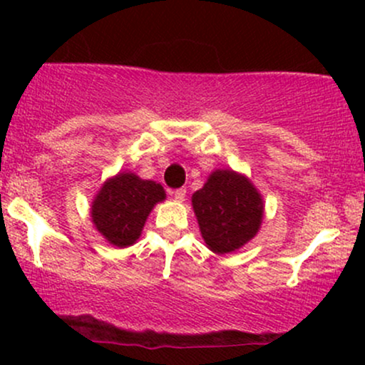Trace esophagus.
I'll return each mask as SVG.
<instances>
[{"mask_svg": "<svg viewBox=\"0 0 365 365\" xmlns=\"http://www.w3.org/2000/svg\"><path fill=\"white\" fill-rule=\"evenodd\" d=\"M171 194H173V197H175V199L178 200V202H182V200L185 199L187 188H177V190H175V192H171Z\"/></svg>", "mask_w": 365, "mask_h": 365, "instance_id": "esophagus-1", "label": "esophagus"}]
</instances>
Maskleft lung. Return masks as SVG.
Returning <instances> with one entry per match:
<instances>
[{
    "instance_id": "8db88e82",
    "label": "left lung",
    "mask_w": 365,
    "mask_h": 365,
    "mask_svg": "<svg viewBox=\"0 0 365 365\" xmlns=\"http://www.w3.org/2000/svg\"><path fill=\"white\" fill-rule=\"evenodd\" d=\"M204 242L212 252L238 249L257 233L262 221V199L252 183L235 171L217 170L192 195Z\"/></svg>"
}]
</instances>
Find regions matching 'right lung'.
<instances>
[{
  "label": "right lung",
  "instance_id": "right-lung-1",
  "mask_svg": "<svg viewBox=\"0 0 365 365\" xmlns=\"http://www.w3.org/2000/svg\"><path fill=\"white\" fill-rule=\"evenodd\" d=\"M166 197L163 187L133 173H120L106 182L92 204V221L108 242L132 245L140 235L154 204Z\"/></svg>",
  "mask_w": 365,
  "mask_h": 365
}]
</instances>
